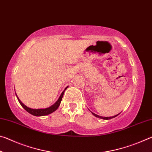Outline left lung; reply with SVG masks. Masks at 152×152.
I'll return each mask as SVG.
<instances>
[{"label": "left lung", "mask_w": 152, "mask_h": 152, "mask_svg": "<svg viewBox=\"0 0 152 152\" xmlns=\"http://www.w3.org/2000/svg\"><path fill=\"white\" fill-rule=\"evenodd\" d=\"M92 113V114L94 115V116H95L96 117H98V118H100V119H106V120H109V119H113V118H114L115 117H117V115H119V114L117 115H115V116H113V117H101V116H99V115H98L96 114H95V113Z\"/></svg>", "instance_id": "obj_1"}]
</instances>
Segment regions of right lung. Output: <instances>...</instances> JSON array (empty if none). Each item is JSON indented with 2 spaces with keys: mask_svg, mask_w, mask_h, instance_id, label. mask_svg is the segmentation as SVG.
<instances>
[{
  "mask_svg": "<svg viewBox=\"0 0 152 152\" xmlns=\"http://www.w3.org/2000/svg\"><path fill=\"white\" fill-rule=\"evenodd\" d=\"M67 88H68V86H67L66 88H65V90H64V91L62 92H61V94L60 96V97H59V99H58V101H56L54 104H53V105H51V106L50 107L45 108V109H31V108L25 106V105L21 101H20L17 94H16V96H17L18 101H19L20 105H21V106L23 107V109H25V110H26L28 113H30V114L34 115V116H37V117L45 116V115H48L49 114H51V113L54 112L55 110H57V109L59 107V106H60V104L61 103V99H62L64 91H66V89Z\"/></svg>",
  "mask_w": 152,
  "mask_h": 152,
  "instance_id": "obj_1",
  "label": "right lung"
}]
</instances>
